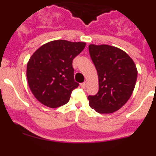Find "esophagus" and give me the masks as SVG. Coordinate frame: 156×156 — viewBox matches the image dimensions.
<instances>
[{"label": "esophagus", "mask_w": 156, "mask_h": 156, "mask_svg": "<svg viewBox=\"0 0 156 156\" xmlns=\"http://www.w3.org/2000/svg\"><path fill=\"white\" fill-rule=\"evenodd\" d=\"M80 86L82 87L83 88L86 87V86H87V82H86V81H85V82H83V83H81V84H80Z\"/></svg>", "instance_id": "1"}]
</instances>
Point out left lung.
Returning a JSON list of instances; mask_svg holds the SVG:
<instances>
[{"mask_svg":"<svg viewBox=\"0 0 156 156\" xmlns=\"http://www.w3.org/2000/svg\"><path fill=\"white\" fill-rule=\"evenodd\" d=\"M89 53L98 75L97 94L89 95V105L101 114L112 113L131 96L137 77L134 62L122 50L110 45H89Z\"/></svg>","mask_w":156,"mask_h":156,"instance_id":"left-lung-1","label":"left lung"}]
</instances>
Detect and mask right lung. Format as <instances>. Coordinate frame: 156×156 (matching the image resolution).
<instances>
[{"label": "right lung", "instance_id": "add662e5", "mask_svg": "<svg viewBox=\"0 0 156 156\" xmlns=\"http://www.w3.org/2000/svg\"><path fill=\"white\" fill-rule=\"evenodd\" d=\"M86 43L58 40L42 45L27 63L28 84L41 104L58 108L69 101L79 86L74 80L73 60L84 49Z\"/></svg>", "mask_w": 156, "mask_h": 156}]
</instances>
